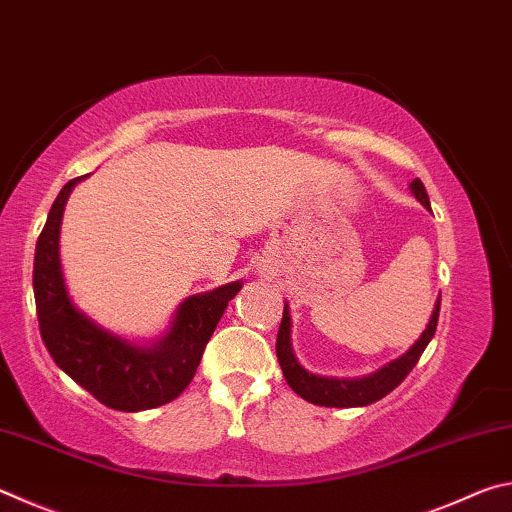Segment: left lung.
<instances>
[{"instance_id": "8db88e82", "label": "left lung", "mask_w": 512, "mask_h": 512, "mask_svg": "<svg viewBox=\"0 0 512 512\" xmlns=\"http://www.w3.org/2000/svg\"><path fill=\"white\" fill-rule=\"evenodd\" d=\"M409 189H411V194L418 198L424 207H427V210H431L427 189H424L420 178H415L409 185ZM438 311H440V298L436 300V305H433L427 329H424V332L420 334V339L415 341L411 348L402 354V357L393 359L391 363H386V366H381L379 370L370 372V375H366V377L345 379V377L316 375V372H309L298 361V357L293 354V348H291L289 305L284 302L280 332H277V341H275V352H277V361H280L282 375H284V379H287V384L291 386V391L298 393L302 400H307L311 404L336 406V409L368 406L372 402L381 400V397H386L393 391V388L400 386L404 377L413 370L415 363H418V359L422 357L424 348H427L429 341L433 339V334H436Z\"/></svg>"}]
</instances>
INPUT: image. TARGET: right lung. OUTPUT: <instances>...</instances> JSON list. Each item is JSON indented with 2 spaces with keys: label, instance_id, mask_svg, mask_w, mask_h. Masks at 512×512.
I'll return each mask as SVG.
<instances>
[{
  "label": "right lung",
  "instance_id": "obj_1",
  "mask_svg": "<svg viewBox=\"0 0 512 512\" xmlns=\"http://www.w3.org/2000/svg\"><path fill=\"white\" fill-rule=\"evenodd\" d=\"M69 180L51 205L36 244L33 293L40 334L51 359L101 404L115 411H146L185 391L194 379L203 350L241 282L196 293L180 302L171 325L158 341L137 343L110 332L69 298L60 264V223L76 183Z\"/></svg>",
  "mask_w": 512,
  "mask_h": 512
}]
</instances>
